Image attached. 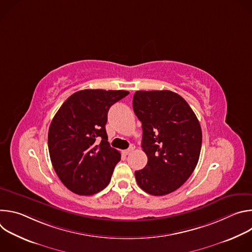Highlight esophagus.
<instances>
[{"mask_svg":"<svg viewBox=\"0 0 252 252\" xmlns=\"http://www.w3.org/2000/svg\"><path fill=\"white\" fill-rule=\"evenodd\" d=\"M133 151V147L131 146L129 149H127V150H125V151H123L122 153H123V155H125V156H127V155H129L131 152Z\"/></svg>","mask_w":252,"mask_h":252,"instance_id":"34e87169","label":"esophagus"}]
</instances>
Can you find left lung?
I'll return each mask as SVG.
<instances>
[{
    "label": "left lung",
    "instance_id": "8db88e82",
    "mask_svg": "<svg viewBox=\"0 0 252 252\" xmlns=\"http://www.w3.org/2000/svg\"><path fill=\"white\" fill-rule=\"evenodd\" d=\"M132 106L148 157L145 168L134 172L136 183L150 194H168L188 181L198 162L199 122L186 99L171 91H137Z\"/></svg>",
    "mask_w": 252,
    "mask_h": 252
}]
</instances>
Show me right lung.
Listing matches in <instances>:
<instances>
[{
    "mask_svg": "<svg viewBox=\"0 0 252 252\" xmlns=\"http://www.w3.org/2000/svg\"><path fill=\"white\" fill-rule=\"evenodd\" d=\"M128 94L79 91L55 115L48 135L50 158L61 182L74 193L92 195L109 185L121 154L107 141V113Z\"/></svg>",
    "mask_w": 252,
    "mask_h": 252,
    "instance_id": "1",
    "label": "right lung"
}]
</instances>
